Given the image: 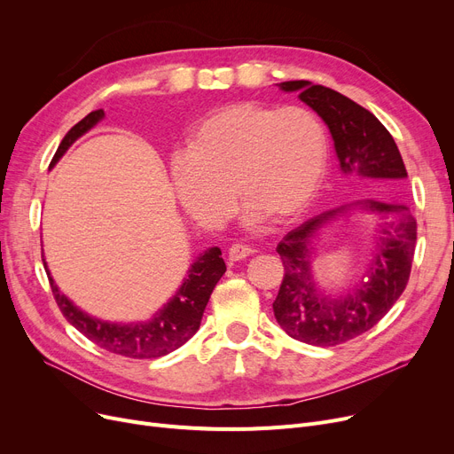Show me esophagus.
I'll list each match as a JSON object with an SVG mask.
<instances>
[{
  "label": "esophagus",
  "mask_w": 454,
  "mask_h": 454,
  "mask_svg": "<svg viewBox=\"0 0 454 454\" xmlns=\"http://www.w3.org/2000/svg\"><path fill=\"white\" fill-rule=\"evenodd\" d=\"M253 253H254L253 247H249L246 244H234L229 249V261L231 262H239V261H244V258H247Z\"/></svg>",
  "instance_id": "34e87169"
}]
</instances>
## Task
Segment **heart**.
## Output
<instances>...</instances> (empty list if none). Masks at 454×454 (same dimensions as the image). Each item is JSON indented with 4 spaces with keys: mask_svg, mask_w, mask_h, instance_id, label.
<instances>
[{
    "mask_svg": "<svg viewBox=\"0 0 454 454\" xmlns=\"http://www.w3.org/2000/svg\"><path fill=\"white\" fill-rule=\"evenodd\" d=\"M329 162L325 125L303 106L240 101L205 116L188 137V153L171 159V183L181 207L214 227L232 208V190L247 222L303 212L323 183Z\"/></svg>",
    "mask_w": 454,
    "mask_h": 454,
    "instance_id": "1",
    "label": "heart"
}]
</instances>
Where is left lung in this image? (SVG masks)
I'll use <instances>...</instances> for the list:
<instances>
[{
  "instance_id": "8db88e82",
  "label": "left lung",
  "mask_w": 454,
  "mask_h": 454,
  "mask_svg": "<svg viewBox=\"0 0 454 454\" xmlns=\"http://www.w3.org/2000/svg\"><path fill=\"white\" fill-rule=\"evenodd\" d=\"M297 92L327 123L343 176L401 184L406 168L387 129L364 106L343 94L310 81L278 82ZM351 209L378 215V253L361 285L349 294H323L311 275L318 232ZM416 220L406 205L364 200L323 212L290 231L277 246L285 266L283 285L273 301L275 319L288 336L310 345H338L370 331L387 314L406 288L416 249Z\"/></svg>"
}]
</instances>
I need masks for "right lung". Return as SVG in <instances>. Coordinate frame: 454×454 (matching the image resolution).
<instances>
[{
  "label": "right lung",
  "mask_w": 454,
  "mask_h": 454,
  "mask_svg": "<svg viewBox=\"0 0 454 454\" xmlns=\"http://www.w3.org/2000/svg\"><path fill=\"white\" fill-rule=\"evenodd\" d=\"M103 118L105 113L103 109H99L92 111L89 116H84L79 123H75L67 133V137L62 138L50 168H53L59 162V159L67 153L68 147L79 137L89 133ZM42 261H44L51 292L64 317H67L81 334L99 345V348L129 358L164 356L171 351L179 349L183 343H186L198 333L210 294L227 270L222 258V249L208 247L192 262L188 275L184 277L183 285L179 286L176 295L171 297L159 312H155L149 321L111 323L98 319L75 307L55 285L44 256H42Z\"/></svg>",
  "instance_id": "1"
}]
</instances>
